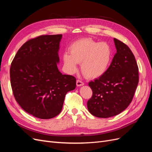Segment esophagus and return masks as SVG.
I'll return each instance as SVG.
<instances>
[{"mask_svg":"<svg viewBox=\"0 0 152 152\" xmlns=\"http://www.w3.org/2000/svg\"><path fill=\"white\" fill-rule=\"evenodd\" d=\"M76 83H77V86L78 87L82 86H83V85L84 84L83 82H82V81H80V80H77Z\"/></svg>","mask_w":152,"mask_h":152,"instance_id":"esophagus-1","label":"esophagus"}]
</instances>
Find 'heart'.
<instances>
[{"label": "heart", "mask_w": 152, "mask_h": 152, "mask_svg": "<svg viewBox=\"0 0 152 152\" xmlns=\"http://www.w3.org/2000/svg\"><path fill=\"white\" fill-rule=\"evenodd\" d=\"M70 53L63 54L64 68L68 74H73L80 63L82 73L89 79L103 76L111 65L113 50L107 42H99L88 38L80 39L72 43Z\"/></svg>", "instance_id": "1"}]
</instances>
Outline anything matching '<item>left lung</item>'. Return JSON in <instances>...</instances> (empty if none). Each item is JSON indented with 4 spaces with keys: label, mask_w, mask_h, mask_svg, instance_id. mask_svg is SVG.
Here are the masks:
<instances>
[{
    "label": "left lung",
    "mask_w": 152,
    "mask_h": 152,
    "mask_svg": "<svg viewBox=\"0 0 152 152\" xmlns=\"http://www.w3.org/2000/svg\"><path fill=\"white\" fill-rule=\"evenodd\" d=\"M117 53L108 71L89 86L93 96L87 109L93 115L108 118L121 113L131 103L139 81L135 57L127 45L113 39Z\"/></svg>",
    "instance_id": "1"
}]
</instances>
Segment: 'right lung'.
I'll list each match as a JSON object with an SVG mask.
<instances>
[{
  "label": "right lung",
  "mask_w": 152,
  "mask_h": 152,
  "mask_svg": "<svg viewBox=\"0 0 152 152\" xmlns=\"http://www.w3.org/2000/svg\"><path fill=\"white\" fill-rule=\"evenodd\" d=\"M62 35H41L18 50L10 68L11 84L18 103L41 119L61 112L65 95L75 89L76 79L59 71L58 52Z\"/></svg>",
  "instance_id": "1"
}]
</instances>
